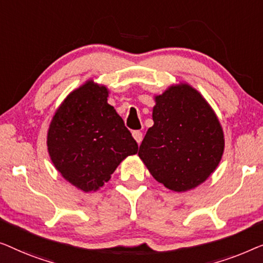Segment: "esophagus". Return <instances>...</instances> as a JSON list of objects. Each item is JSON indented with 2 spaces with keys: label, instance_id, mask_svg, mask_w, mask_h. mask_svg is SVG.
<instances>
[{
  "label": "esophagus",
  "instance_id": "34e87169",
  "mask_svg": "<svg viewBox=\"0 0 263 263\" xmlns=\"http://www.w3.org/2000/svg\"><path fill=\"white\" fill-rule=\"evenodd\" d=\"M132 136H133V138H135V140L137 143H138V145L140 143H142V140H143V133L140 132V131H133L132 132Z\"/></svg>",
  "mask_w": 263,
  "mask_h": 263
}]
</instances>
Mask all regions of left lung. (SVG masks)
Masks as SVG:
<instances>
[{
  "label": "left lung",
  "instance_id": "8db88e82",
  "mask_svg": "<svg viewBox=\"0 0 263 263\" xmlns=\"http://www.w3.org/2000/svg\"><path fill=\"white\" fill-rule=\"evenodd\" d=\"M154 100V125L138 156L168 190H193L209 179L224 154L220 121L204 96L186 82L172 84Z\"/></svg>",
  "mask_w": 263,
  "mask_h": 263
}]
</instances>
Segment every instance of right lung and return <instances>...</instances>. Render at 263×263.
<instances>
[{"mask_svg": "<svg viewBox=\"0 0 263 263\" xmlns=\"http://www.w3.org/2000/svg\"><path fill=\"white\" fill-rule=\"evenodd\" d=\"M109 89L88 80L58 106L47 130V151L63 179L84 193L110 180L138 144L107 102Z\"/></svg>", "mask_w": 263, "mask_h": 263, "instance_id": "1", "label": "right lung"}]
</instances>
